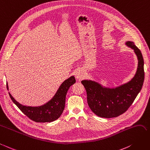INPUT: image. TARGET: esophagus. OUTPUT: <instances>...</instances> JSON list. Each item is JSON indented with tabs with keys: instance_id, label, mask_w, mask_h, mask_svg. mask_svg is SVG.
<instances>
[{
	"instance_id": "34e87169",
	"label": "esophagus",
	"mask_w": 150,
	"mask_h": 150,
	"mask_svg": "<svg viewBox=\"0 0 150 150\" xmlns=\"http://www.w3.org/2000/svg\"><path fill=\"white\" fill-rule=\"evenodd\" d=\"M74 75H75L76 78L77 79H78V80L82 79L84 78V72H83L82 70H78V71H76V72H75V74H74Z\"/></svg>"
}]
</instances>
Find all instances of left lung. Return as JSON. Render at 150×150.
Listing matches in <instances>:
<instances>
[{"label":"left lung","mask_w":150,"mask_h":150,"mask_svg":"<svg viewBox=\"0 0 150 150\" xmlns=\"http://www.w3.org/2000/svg\"><path fill=\"white\" fill-rule=\"evenodd\" d=\"M125 45L134 50L138 60L136 72L131 81L112 88L103 86L95 81H81L86 90L89 107L94 114L100 117L112 118L124 114L142 88L144 79L142 54L133 42L127 41Z\"/></svg>","instance_id":"1"}]
</instances>
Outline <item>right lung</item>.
Masks as SVG:
<instances>
[{
  "instance_id": "obj_1",
  "label": "right lung",
  "mask_w": 150,
  "mask_h": 150,
  "mask_svg": "<svg viewBox=\"0 0 150 150\" xmlns=\"http://www.w3.org/2000/svg\"><path fill=\"white\" fill-rule=\"evenodd\" d=\"M76 83L74 76H71L61 84L50 101L39 107L25 106L18 102L9 93L11 100L28 117L36 122H50L59 119L65 107L66 96L70 86ZM7 90L9 87L7 83Z\"/></svg>"
}]
</instances>
